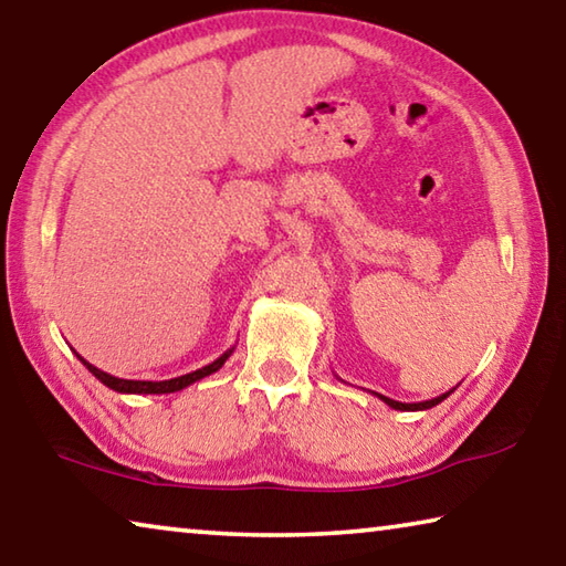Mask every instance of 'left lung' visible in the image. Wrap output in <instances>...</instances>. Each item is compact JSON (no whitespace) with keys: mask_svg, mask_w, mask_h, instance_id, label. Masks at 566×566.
<instances>
[{"mask_svg":"<svg viewBox=\"0 0 566 566\" xmlns=\"http://www.w3.org/2000/svg\"><path fill=\"white\" fill-rule=\"evenodd\" d=\"M454 389H449V391H444V395H439V397H434V399H427V401H417V405H407V401H397V399H389V397H385V395H377L381 401H385V405H389L391 409H399V411H424V409H432V407H437L439 401H444L449 395H452Z\"/></svg>","mask_w":566,"mask_h":566,"instance_id":"8db88e82","label":"left lung"}]
</instances>
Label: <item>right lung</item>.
I'll use <instances>...</instances> for the list:
<instances>
[{
	"mask_svg": "<svg viewBox=\"0 0 566 566\" xmlns=\"http://www.w3.org/2000/svg\"><path fill=\"white\" fill-rule=\"evenodd\" d=\"M232 349H227L222 357H217L212 364H207V367L197 369V371H189V375H181V377H175V379H161V381H147V379H119V377H112L107 375V371H102L94 367V364H90L87 359L82 357V354H76V359H80L84 367H87L94 377H97L104 387H109L114 391H119V395H171V391H179L185 389L189 385H195V381L205 379L209 375H214V371H219L224 367V361L232 357Z\"/></svg>",
	"mask_w": 566,
	"mask_h": 566,
	"instance_id": "add662e5",
	"label": "right lung"
}]
</instances>
